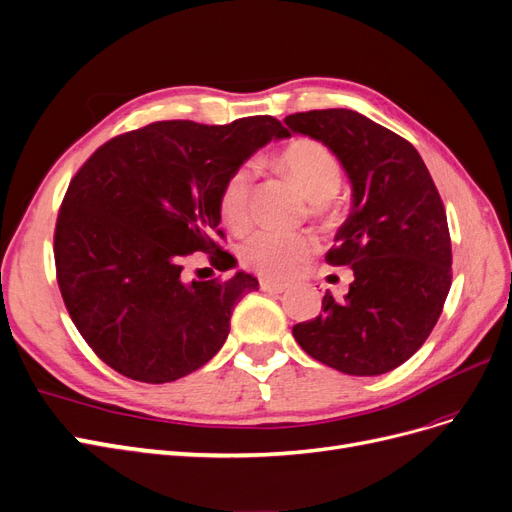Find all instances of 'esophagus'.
<instances>
[{
  "mask_svg": "<svg viewBox=\"0 0 512 512\" xmlns=\"http://www.w3.org/2000/svg\"><path fill=\"white\" fill-rule=\"evenodd\" d=\"M259 287H261V291H268V293H282V291H287V285H282V282L268 280V278H261V280H259Z\"/></svg>",
  "mask_w": 512,
  "mask_h": 512,
  "instance_id": "esophagus-1",
  "label": "esophagus"
}]
</instances>
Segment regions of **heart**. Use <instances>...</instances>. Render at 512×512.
Returning <instances> with one entry per match:
<instances>
[{"label": "heart", "mask_w": 512, "mask_h": 512, "mask_svg": "<svg viewBox=\"0 0 512 512\" xmlns=\"http://www.w3.org/2000/svg\"><path fill=\"white\" fill-rule=\"evenodd\" d=\"M276 162L287 170L304 196L323 213L344 183V168L333 151L314 139H295L282 147ZM253 185V168L238 166L223 183L219 196V213L230 227H242L249 219V196ZM314 253V240L306 234H289L276 230H255L240 244V259L261 276H293Z\"/></svg>", "instance_id": "b5f03b06"}]
</instances>
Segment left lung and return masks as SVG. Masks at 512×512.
<instances>
[{"label": "left lung", "instance_id": "obj_1", "mask_svg": "<svg viewBox=\"0 0 512 512\" xmlns=\"http://www.w3.org/2000/svg\"><path fill=\"white\" fill-rule=\"evenodd\" d=\"M287 135L325 143L352 185L331 266H350L342 301L293 327L312 358L348 375H382L422 348L451 287V240L443 200L418 149L352 109L285 118Z\"/></svg>", "mask_w": 512, "mask_h": 512}]
</instances>
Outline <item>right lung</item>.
I'll use <instances>...</instances> for the list:
<instances>
[{"label": "right lung", "mask_w": 512, "mask_h": 512, "mask_svg": "<svg viewBox=\"0 0 512 512\" xmlns=\"http://www.w3.org/2000/svg\"><path fill=\"white\" fill-rule=\"evenodd\" d=\"M287 137L272 116L225 126L168 120L111 139L86 160L56 219L54 261L69 316L103 363L166 384L221 350L234 306L259 280L238 270L185 282L181 263L204 251L217 270L234 268L213 240L223 236V183Z\"/></svg>", "instance_id": "1"}]
</instances>
